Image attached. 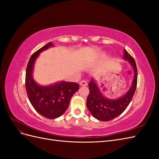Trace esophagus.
Returning a JSON list of instances; mask_svg holds the SVG:
<instances>
[{
    "instance_id": "esophagus-1",
    "label": "esophagus",
    "mask_w": 159,
    "mask_h": 159,
    "mask_svg": "<svg viewBox=\"0 0 159 159\" xmlns=\"http://www.w3.org/2000/svg\"><path fill=\"white\" fill-rule=\"evenodd\" d=\"M80 85L81 86H87L88 85V83H87V81H86L85 80H81L80 82Z\"/></svg>"
}]
</instances>
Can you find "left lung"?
I'll list each match as a JSON object with an SVG mask.
<instances>
[{
    "label": "left lung",
    "mask_w": 159,
    "mask_h": 159,
    "mask_svg": "<svg viewBox=\"0 0 159 159\" xmlns=\"http://www.w3.org/2000/svg\"><path fill=\"white\" fill-rule=\"evenodd\" d=\"M123 58L131 64L134 70V79L132 85L125 94L115 99H108L101 92L93 79H91L88 84L89 93L86 105L91 115L99 121H110L121 115L131 102L136 90L137 69L135 61L126 50H124Z\"/></svg>",
    "instance_id": "obj_1"
}]
</instances>
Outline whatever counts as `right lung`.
<instances>
[{
  "label": "right lung",
  "mask_w": 159,
  "mask_h": 159,
  "mask_svg": "<svg viewBox=\"0 0 159 159\" xmlns=\"http://www.w3.org/2000/svg\"><path fill=\"white\" fill-rule=\"evenodd\" d=\"M54 46L50 42L31 56L25 78L30 102L38 113L48 119H56L63 115L69 106L71 97L80 88L78 84L64 81L48 86L40 85L33 79L34 65L40 53Z\"/></svg>",
  "instance_id": "1"
}]
</instances>
